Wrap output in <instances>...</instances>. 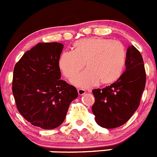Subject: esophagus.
I'll return each mask as SVG.
<instances>
[{
	"mask_svg": "<svg viewBox=\"0 0 157 157\" xmlns=\"http://www.w3.org/2000/svg\"><path fill=\"white\" fill-rule=\"evenodd\" d=\"M77 91H78L79 95H83V94H84L86 93V90H83V89H81V88L77 89Z\"/></svg>",
	"mask_w": 157,
	"mask_h": 157,
	"instance_id": "1",
	"label": "esophagus"
}]
</instances>
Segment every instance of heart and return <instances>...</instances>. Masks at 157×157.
Segmentation results:
<instances>
[{"instance_id": "heart-1", "label": "heart", "mask_w": 157, "mask_h": 157, "mask_svg": "<svg viewBox=\"0 0 157 157\" xmlns=\"http://www.w3.org/2000/svg\"><path fill=\"white\" fill-rule=\"evenodd\" d=\"M126 60L124 45L118 41L92 37L77 41L74 52L65 51L59 59V67L69 80L75 77L84 67L87 70L72 81L74 85L87 88L98 84L115 83L123 73Z\"/></svg>"}]
</instances>
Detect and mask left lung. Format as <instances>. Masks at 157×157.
<instances>
[{
  "instance_id": "8db88e82",
  "label": "left lung",
  "mask_w": 157,
  "mask_h": 157,
  "mask_svg": "<svg viewBox=\"0 0 157 157\" xmlns=\"http://www.w3.org/2000/svg\"><path fill=\"white\" fill-rule=\"evenodd\" d=\"M125 67L126 70L116 82L92 90L95 98L92 112L98 125L103 128L124 125L140 106L146 76L143 57L134 45L127 49Z\"/></svg>"
}]
</instances>
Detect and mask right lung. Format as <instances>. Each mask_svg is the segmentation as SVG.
Masks as SVG:
<instances>
[{"mask_svg": "<svg viewBox=\"0 0 157 157\" xmlns=\"http://www.w3.org/2000/svg\"><path fill=\"white\" fill-rule=\"evenodd\" d=\"M63 45L38 43L15 64L12 92L19 113L34 126L53 129L63 122L78 96L75 87L60 80L59 59Z\"/></svg>", "mask_w": 157, "mask_h": 157, "instance_id": "add662e5", "label": "right lung"}]
</instances>
